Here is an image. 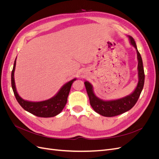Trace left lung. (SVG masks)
<instances>
[{"instance_id":"8db88e82","label":"left lung","mask_w":159,"mask_h":159,"mask_svg":"<svg viewBox=\"0 0 159 159\" xmlns=\"http://www.w3.org/2000/svg\"><path fill=\"white\" fill-rule=\"evenodd\" d=\"M131 44L135 48L138 60V84L133 92L125 97L115 100H103L98 98L94 93L93 86L89 81L84 82L86 91L89 99L91 106L95 112L104 117H113L121 115L131 109L135 103L141 95L145 82V73L143 64L142 57L139 52L136 43L133 38L128 36Z\"/></svg>"}]
</instances>
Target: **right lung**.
<instances>
[{
    "mask_svg": "<svg viewBox=\"0 0 159 159\" xmlns=\"http://www.w3.org/2000/svg\"><path fill=\"white\" fill-rule=\"evenodd\" d=\"M16 57L14 61L13 69L11 74V84L12 88L15 98L20 106L37 117H52L56 116L61 113L64 108L68 101V97L72 84L76 80V78L70 80L65 84L58 91L54 97L42 102H30V101L23 99L18 95L14 81V71H15Z\"/></svg>",
    "mask_w": 159,
    "mask_h": 159,
    "instance_id": "right-lung-1",
    "label": "right lung"
}]
</instances>
